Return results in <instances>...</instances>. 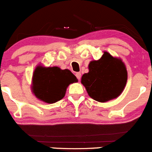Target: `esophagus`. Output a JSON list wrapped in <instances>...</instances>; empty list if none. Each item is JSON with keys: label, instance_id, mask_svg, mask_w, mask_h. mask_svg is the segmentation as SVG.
I'll return each mask as SVG.
<instances>
[{"label": "esophagus", "instance_id": "1", "mask_svg": "<svg viewBox=\"0 0 152 152\" xmlns=\"http://www.w3.org/2000/svg\"><path fill=\"white\" fill-rule=\"evenodd\" d=\"M75 76H76V77L77 78V80H80V77H81L80 72H77L75 74Z\"/></svg>", "mask_w": 152, "mask_h": 152}]
</instances>
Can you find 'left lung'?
<instances>
[{
    "instance_id": "obj_1",
    "label": "left lung",
    "mask_w": 152,
    "mask_h": 152,
    "mask_svg": "<svg viewBox=\"0 0 152 152\" xmlns=\"http://www.w3.org/2000/svg\"><path fill=\"white\" fill-rule=\"evenodd\" d=\"M127 70L121 58L104 52L98 61L88 64V72L81 78L88 95L94 100L104 103L117 98L126 85Z\"/></svg>"
}]
</instances>
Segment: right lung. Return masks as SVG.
I'll return each mask as SVG.
<instances>
[{"mask_svg":"<svg viewBox=\"0 0 152 152\" xmlns=\"http://www.w3.org/2000/svg\"><path fill=\"white\" fill-rule=\"evenodd\" d=\"M76 82L77 79L69 69L39 65L33 74L32 91L39 100L54 103L64 98L69 85Z\"/></svg>","mask_w":152,"mask_h":152,"instance_id":"right-lung-1","label":"right lung"}]
</instances>
